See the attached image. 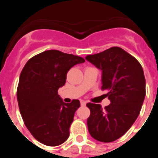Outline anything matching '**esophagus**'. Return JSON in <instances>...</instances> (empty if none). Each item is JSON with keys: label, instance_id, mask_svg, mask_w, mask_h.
<instances>
[{"label": "esophagus", "instance_id": "obj_1", "mask_svg": "<svg viewBox=\"0 0 158 158\" xmlns=\"http://www.w3.org/2000/svg\"><path fill=\"white\" fill-rule=\"evenodd\" d=\"M80 103H81V106H85L86 105V102L85 101V100H81Z\"/></svg>", "mask_w": 158, "mask_h": 158}]
</instances>
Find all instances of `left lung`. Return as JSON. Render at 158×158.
Returning a JSON list of instances; mask_svg holds the SVG:
<instances>
[{
  "label": "left lung",
  "mask_w": 158,
  "mask_h": 158,
  "mask_svg": "<svg viewBox=\"0 0 158 158\" xmlns=\"http://www.w3.org/2000/svg\"><path fill=\"white\" fill-rule=\"evenodd\" d=\"M85 59L102 70V90H107L111 104L88 103L87 125L93 139L102 142L117 140L126 134L139 116L146 96L144 72L138 60L127 51L113 47L87 55Z\"/></svg>",
  "instance_id": "left-lung-1"
}]
</instances>
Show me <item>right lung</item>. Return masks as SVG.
Here are the masks:
<instances>
[{
    "instance_id": "1",
    "label": "right lung",
    "mask_w": 158,
    "mask_h": 158,
    "mask_svg": "<svg viewBox=\"0 0 158 158\" xmlns=\"http://www.w3.org/2000/svg\"><path fill=\"white\" fill-rule=\"evenodd\" d=\"M85 62L81 57L50 50L32 57L22 69L16 93L19 111L32 136L46 146H58L69 138L80 101L64 103L58 90L65 85L68 71Z\"/></svg>"
}]
</instances>
